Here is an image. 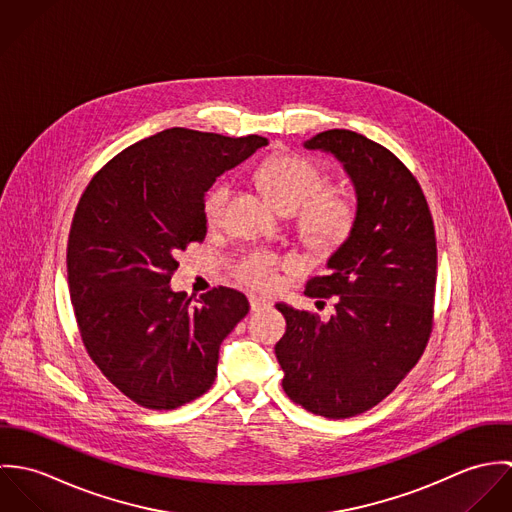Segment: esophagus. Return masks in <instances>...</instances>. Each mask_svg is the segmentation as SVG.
<instances>
[{"label": "esophagus", "instance_id": "obj_1", "mask_svg": "<svg viewBox=\"0 0 512 512\" xmlns=\"http://www.w3.org/2000/svg\"><path fill=\"white\" fill-rule=\"evenodd\" d=\"M250 307L252 311H264V309H270L272 303L264 297H258V295H250Z\"/></svg>", "mask_w": 512, "mask_h": 512}]
</instances>
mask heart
I'll list each match as a JSON object with an SVG mask.
<instances>
[{
    "label": "heart",
    "instance_id": "obj_1",
    "mask_svg": "<svg viewBox=\"0 0 512 512\" xmlns=\"http://www.w3.org/2000/svg\"><path fill=\"white\" fill-rule=\"evenodd\" d=\"M256 179L282 211H299L301 230L311 242L333 244L349 230L353 219L349 199L341 193L315 198L323 187V175L311 161L297 155H276L258 167ZM228 195L230 187L226 183L215 185L207 193L203 211L209 224L219 222ZM278 270L280 260L268 252L250 254L236 268L238 278L256 290H272L278 284Z\"/></svg>",
    "mask_w": 512,
    "mask_h": 512
}]
</instances>
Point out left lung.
<instances>
[{"mask_svg":"<svg viewBox=\"0 0 512 512\" xmlns=\"http://www.w3.org/2000/svg\"><path fill=\"white\" fill-rule=\"evenodd\" d=\"M333 155L355 189V219L311 278L309 297H335L321 321L278 303L288 323L276 345L282 386L295 404L325 418H351L386 398L426 349L432 329L438 246L422 187L386 147L351 130L303 142Z\"/></svg>","mask_w":512,"mask_h":512,"instance_id":"8db88e82","label":"left lung"}]
</instances>
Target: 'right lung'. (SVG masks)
I'll return each mask as SVG.
<instances>
[{
  "instance_id": "obj_1",
  "label": "right lung",
  "mask_w": 512,
  "mask_h": 512,
  "mask_svg": "<svg viewBox=\"0 0 512 512\" xmlns=\"http://www.w3.org/2000/svg\"><path fill=\"white\" fill-rule=\"evenodd\" d=\"M262 146V136L163 130L108 161L80 197L67 248L80 337L102 374L144 408L203 396L220 343L250 309L244 293L222 286L191 305L169 282L177 252L207 236L205 193Z\"/></svg>"
}]
</instances>
